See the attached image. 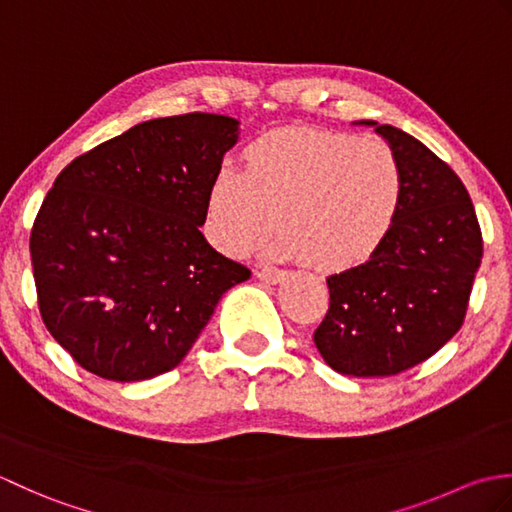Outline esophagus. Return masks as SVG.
Returning a JSON list of instances; mask_svg holds the SVG:
<instances>
[{
	"label": "esophagus",
	"instance_id": "1",
	"mask_svg": "<svg viewBox=\"0 0 512 512\" xmlns=\"http://www.w3.org/2000/svg\"><path fill=\"white\" fill-rule=\"evenodd\" d=\"M255 275L262 281H266V284H281V281H284V273L273 268H259L255 270Z\"/></svg>",
	"mask_w": 512,
	"mask_h": 512
}]
</instances>
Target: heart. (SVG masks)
<instances>
[{
  "mask_svg": "<svg viewBox=\"0 0 512 512\" xmlns=\"http://www.w3.org/2000/svg\"><path fill=\"white\" fill-rule=\"evenodd\" d=\"M242 158L244 173L217 171L206 193V233L228 257L262 246L279 217V257L341 273L365 264L398 217L405 178L380 140L281 129Z\"/></svg>",
  "mask_w": 512,
  "mask_h": 512,
  "instance_id": "b5f03b06",
  "label": "heart"
}]
</instances>
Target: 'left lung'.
I'll return each mask as SVG.
<instances>
[{
  "label": "left lung",
  "instance_id": "8db88e82",
  "mask_svg": "<svg viewBox=\"0 0 512 512\" xmlns=\"http://www.w3.org/2000/svg\"><path fill=\"white\" fill-rule=\"evenodd\" d=\"M372 125L405 178L387 239L369 262L328 277L330 308L314 345L334 372L394 376L462 328L482 262V231L455 171L398 127Z\"/></svg>",
  "mask_w": 512,
  "mask_h": 512
}]
</instances>
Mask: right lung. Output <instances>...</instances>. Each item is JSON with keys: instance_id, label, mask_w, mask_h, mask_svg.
Masks as SVG:
<instances>
[{"instance_id": "1", "label": "right lung", "mask_w": 512, "mask_h": 512, "mask_svg": "<svg viewBox=\"0 0 512 512\" xmlns=\"http://www.w3.org/2000/svg\"><path fill=\"white\" fill-rule=\"evenodd\" d=\"M235 118L140 123L65 167L30 233L41 319L88 372L134 383L169 372L250 270L206 242V193Z\"/></svg>"}]
</instances>
